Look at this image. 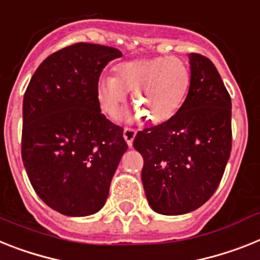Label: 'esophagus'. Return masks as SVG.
I'll use <instances>...</instances> for the list:
<instances>
[{
	"instance_id": "obj_1",
	"label": "esophagus",
	"mask_w": 260,
	"mask_h": 260,
	"mask_svg": "<svg viewBox=\"0 0 260 260\" xmlns=\"http://www.w3.org/2000/svg\"><path fill=\"white\" fill-rule=\"evenodd\" d=\"M123 136L125 139L126 144H128V147H132V144H134L135 136H136V131L134 128H124Z\"/></svg>"
}]
</instances>
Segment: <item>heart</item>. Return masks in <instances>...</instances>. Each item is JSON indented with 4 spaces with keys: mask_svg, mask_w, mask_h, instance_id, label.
Returning <instances> with one entry per match:
<instances>
[{
    "mask_svg": "<svg viewBox=\"0 0 260 260\" xmlns=\"http://www.w3.org/2000/svg\"><path fill=\"white\" fill-rule=\"evenodd\" d=\"M190 73L184 62L174 56H156L121 63L116 76H102L98 82L100 108L110 117L117 116L129 91H134L136 110L129 119L141 115L150 123L169 119L189 88Z\"/></svg>",
    "mask_w": 260,
    "mask_h": 260,
    "instance_id": "obj_1",
    "label": "heart"
}]
</instances>
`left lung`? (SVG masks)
Listing matches in <instances>:
<instances>
[{
  "label": "left lung",
  "instance_id": "left-lung-1",
  "mask_svg": "<svg viewBox=\"0 0 260 260\" xmlns=\"http://www.w3.org/2000/svg\"><path fill=\"white\" fill-rule=\"evenodd\" d=\"M190 86L176 115L136 135L148 204L164 215L186 214L217 190L231 152V99L209 58L189 54Z\"/></svg>",
  "mask_w": 260,
  "mask_h": 260
}]
</instances>
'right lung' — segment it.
I'll list each match as a JSON object with an SVG mask.
<instances>
[{"mask_svg": "<svg viewBox=\"0 0 260 260\" xmlns=\"http://www.w3.org/2000/svg\"><path fill=\"white\" fill-rule=\"evenodd\" d=\"M120 56L108 46H67L39 64L26 88L23 165L38 197L60 214L86 217L103 208L128 149L96 93L103 69Z\"/></svg>", "mask_w": 260, "mask_h": 260, "instance_id": "1", "label": "right lung"}]
</instances>
